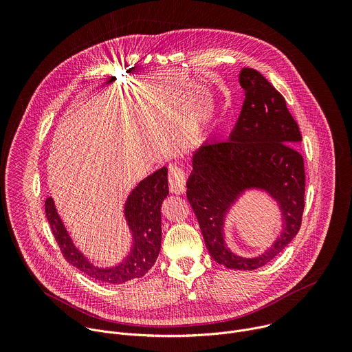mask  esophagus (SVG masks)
Instances as JSON below:
<instances>
[{"mask_svg": "<svg viewBox=\"0 0 352 352\" xmlns=\"http://www.w3.org/2000/svg\"><path fill=\"white\" fill-rule=\"evenodd\" d=\"M168 185H170V190L177 195L184 193L186 189L185 173L182 171V168H179L175 164H171L168 167Z\"/></svg>", "mask_w": 352, "mask_h": 352, "instance_id": "34e87169", "label": "esophagus"}]
</instances>
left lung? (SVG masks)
Listing matches in <instances>:
<instances>
[{"label":"left lung","instance_id":"obj_1","mask_svg":"<svg viewBox=\"0 0 352 352\" xmlns=\"http://www.w3.org/2000/svg\"><path fill=\"white\" fill-rule=\"evenodd\" d=\"M239 85L245 100L226 142L204 143L192 156L186 196L196 214L210 256L228 269L265 266L298 234L305 208L304 159L295 148L302 140L285 98L258 71L242 68ZM248 188H262L278 202L283 230L262 256H235L223 241V219Z\"/></svg>","mask_w":352,"mask_h":352}]
</instances>
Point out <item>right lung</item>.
<instances>
[{
	"label": "right lung",
	"mask_w": 352,
	"mask_h": 352,
	"mask_svg": "<svg viewBox=\"0 0 352 352\" xmlns=\"http://www.w3.org/2000/svg\"><path fill=\"white\" fill-rule=\"evenodd\" d=\"M168 195L167 167L146 177L129 193L124 214L132 232V246L128 256L114 267H97L90 263L74 245L53 197H47L44 209L53 235L67 262L86 276L107 284H124L143 277L156 259L162 246V204Z\"/></svg>",
	"instance_id": "obj_1"
}]
</instances>
